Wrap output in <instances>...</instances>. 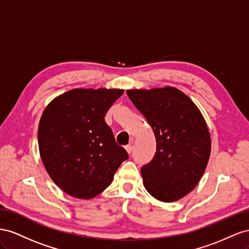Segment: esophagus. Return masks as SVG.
<instances>
[{"mask_svg":"<svg viewBox=\"0 0 249 249\" xmlns=\"http://www.w3.org/2000/svg\"><path fill=\"white\" fill-rule=\"evenodd\" d=\"M125 149H126V151H127V152H128V153H131V151H132V145H131V144L126 145V146H125Z\"/></svg>","mask_w":249,"mask_h":249,"instance_id":"esophagus-1","label":"esophagus"}]
</instances>
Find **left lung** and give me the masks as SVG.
I'll return each instance as SVG.
<instances>
[{"instance_id":"obj_1","label":"left lung","mask_w":249,"mask_h":249,"mask_svg":"<svg viewBox=\"0 0 249 249\" xmlns=\"http://www.w3.org/2000/svg\"><path fill=\"white\" fill-rule=\"evenodd\" d=\"M133 105L152 127L156 152L141 169L149 194L172 202L199 182L211 154L207 123L196 105L175 88L130 89Z\"/></svg>"}]
</instances>
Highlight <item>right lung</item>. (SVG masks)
Segmentation results:
<instances>
[{"label":"right lung","mask_w":249,"mask_h":249,"mask_svg":"<svg viewBox=\"0 0 249 249\" xmlns=\"http://www.w3.org/2000/svg\"><path fill=\"white\" fill-rule=\"evenodd\" d=\"M123 93V89H72L54 99L42 113L40 158L50 177L67 194L82 199L100 194L128 159L104 121Z\"/></svg>","instance_id":"add662e5"}]
</instances>
